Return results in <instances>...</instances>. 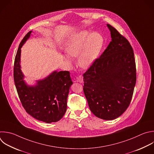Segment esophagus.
<instances>
[{
	"label": "esophagus",
	"mask_w": 154,
	"mask_h": 154,
	"mask_svg": "<svg viewBox=\"0 0 154 154\" xmlns=\"http://www.w3.org/2000/svg\"><path fill=\"white\" fill-rule=\"evenodd\" d=\"M76 82H79L80 83H83V76L82 75H79L77 79H76Z\"/></svg>",
	"instance_id": "34e87169"
}]
</instances>
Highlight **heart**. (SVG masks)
Wrapping results in <instances>:
<instances>
[{"mask_svg":"<svg viewBox=\"0 0 154 154\" xmlns=\"http://www.w3.org/2000/svg\"><path fill=\"white\" fill-rule=\"evenodd\" d=\"M103 38L98 32L90 33L84 31L74 37L66 47L67 54L72 57H79V64L83 69L89 68L97 59L103 46ZM69 56L65 59L71 63Z\"/></svg>","mask_w":154,"mask_h":154,"instance_id":"heart-1","label":"heart"}]
</instances>
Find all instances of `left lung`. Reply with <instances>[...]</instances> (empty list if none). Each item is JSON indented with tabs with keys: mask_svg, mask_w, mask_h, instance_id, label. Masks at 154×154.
Wrapping results in <instances>:
<instances>
[{
	"mask_svg": "<svg viewBox=\"0 0 154 154\" xmlns=\"http://www.w3.org/2000/svg\"><path fill=\"white\" fill-rule=\"evenodd\" d=\"M112 41L83 74V92L91 112L111 120L128 108L136 83V65L129 41L107 24Z\"/></svg>",
	"mask_w": 154,
	"mask_h": 154,
	"instance_id": "obj_1",
	"label": "left lung"
}]
</instances>
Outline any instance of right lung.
Instances as JSON below:
<instances>
[{"label": "right lung", "mask_w": 154, "mask_h": 154, "mask_svg": "<svg viewBox=\"0 0 154 154\" xmlns=\"http://www.w3.org/2000/svg\"><path fill=\"white\" fill-rule=\"evenodd\" d=\"M28 32L21 41L14 64V80L22 105L34 119L51 123L59 121L67 109V98L72 82L69 71H54L35 86H28L20 69L21 48L29 37Z\"/></svg>", "instance_id": "add662e5"}]
</instances>
